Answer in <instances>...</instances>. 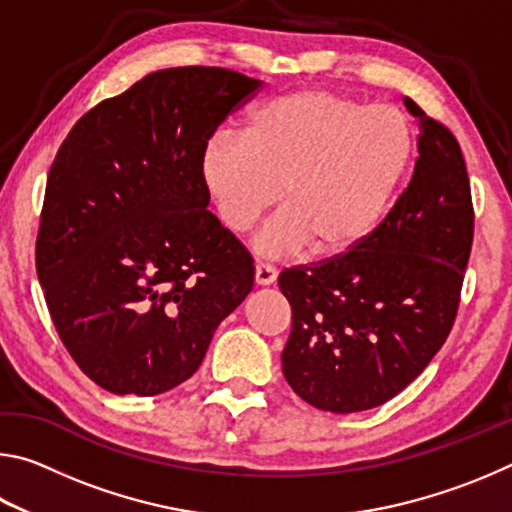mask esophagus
<instances>
[{
    "instance_id": "obj_1",
    "label": "esophagus",
    "mask_w": 512,
    "mask_h": 512,
    "mask_svg": "<svg viewBox=\"0 0 512 512\" xmlns=\"http://www.w3.org/2000/svg\"><path fill=\"white\" fill-rule=\"evenodd\" d=\"M275 280H277V271L271 264L259 262L255 266V284H257V287H271Z\"/></svg>"
}]
</instances>
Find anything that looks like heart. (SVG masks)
<instances>
[{
    "label": "heart",
    "mask_w": 512,
    "mask_h": 512,
    "mask_svg": "<svg viewBox=\"0 0 512 512\" xmlns=\"http://www.w3.org/2000/svg\"><path fill=\"white\" fill-rule=\"evenodd\" d=\"M409 155V124L395 108L309 88L262 103L244 135L210 137L201 178L232 232H246L282 187L287 207L255 235L259 255L289 257L309 244L341 255L375 230Z\"/></svg>",
    "instance_id": "heart-1"
}]
</instances>
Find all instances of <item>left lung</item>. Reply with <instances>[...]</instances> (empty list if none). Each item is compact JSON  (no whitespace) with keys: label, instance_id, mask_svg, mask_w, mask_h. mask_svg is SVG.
I'll use <instances>...</instances> for the list:
<instances>
[{"label":"left lung","instance_id":"8db88e82","mask_svg":"<svg viewBox=\"0 0 512 512\" xmlns=\"http://www.w3.org/2000/svg\"><path fill=\"white\" fill-rule=\"evenodd\" d=\"M418 119L409 187L348 253L280 273L291 305L282 372L320 411L384 404L427 368L452 332L474 237L465 160L456 137L404 97Z\"/></svg>","mask_w":512,"mask_h":512}]
</instances>
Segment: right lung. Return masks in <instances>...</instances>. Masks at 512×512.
<instances>
[{
	"label": "right lung",
	"mask_w": 512,
	"mask_h": 512,
	"mask_svg": "<svg viewBox=\"0 0 512 512\" xmlns=\"http://www.w3.org/2000/svg\"><path fill=\"white\" fill-rule=\"evenodd\" d=\"M259 88L223 67L160 69L85 112L60 144L38 280L67 352L110 393L183 384L253 289V257L207 210L201 151Z\"/></svg>",
	"instance_id": "1"
}]
</instances>
